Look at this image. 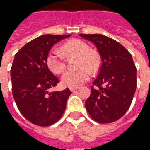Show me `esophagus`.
Instances as JSON below:
<instances>
[{"label":"esophagus","instance_id":"esophagus-1","mask_svg":"<svg viewBox=\"0 0 150 150\" xmlns=\"http://www.w3.org/2000/svg\"><path fill=\"white\" fill-rule=\"evenodd\" d=\"M76 90H77V88H70V91L72 92H74V91H76Z\"/></svg>","mask_w":150,"mask_h":150}]
</instances>
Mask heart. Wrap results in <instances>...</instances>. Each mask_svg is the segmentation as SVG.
I'll use <instances>...</instances> for the list:
<instances>
[{
  "instance_id": "heart-1",
  "label": "heart",
  "mask_w": 150,
  "mask_h": 150,
  "mask_svg": "<svg viewBox=\"0 0 150 150\" xmlns=\"http://www.w3.org/2000/svg\"><path fill=\"white\" fill-rule=\"evenodd\" d=\"M61 51L63 54L69 55L76 54L80 55L78 67L76 70H69L62 76V83L66 87L77 88L89 80L91 71H96L98 68V59L96 54L91 52V48L86 43L81 40L74 39L62 45ZM47 65L51 71L59 74L64 71L65 59L63 54L56 48L50 52L47 57Z\"/></svg>"
}]
</instances>
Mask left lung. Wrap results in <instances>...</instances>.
<instances>
[{
  "label": "left lung",
  "instance_id": "1",
  "mask_svg": "<svg viewBox=\"0 0 150 150\" xmlns=\"http://www.w3.org/2000/svg\"><path fill=\"white\" fill-rule=\"evenodd\" d=\"M96 45L102 59L98 76L85 107L101 124L114 122L129 109L136 90V67L132 54L123 45L102 34H79ZM104 84V87L101 85Z\"/></svg>",
  "mask_w": 150,
  "mask_h": 150
}]
</instances>
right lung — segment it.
<instances>
[{"instance_id": "right-lung-1", "label": "right lung", "mask_w": 150, "mask_h": 150, "mask_svg": "<svg viewBox=\"0 0 150 150\" xmlns=\"http://www.w3.org/2000/svg\"><path fill=\"white\" fill-rule=\"evenodd\" d=\"M71 35H42L25 45L15 55L11 68L12 95L18 110L29 121L49 126L63 114L71 91H49L59 80L47 65L53 45Z\"/></svg>"}]
</instances>
